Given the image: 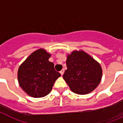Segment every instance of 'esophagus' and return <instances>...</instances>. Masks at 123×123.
Listing matches in <instances>:
<instances>
[{"instance_id":"esophagus-1","label":"esophagus","mask_w":123,"mask_h":123,"mask_svg":"<svg viewBox=\"0 0 123 123\" xmlns=\"http://www.w3.org/2000/svg\"><path fill=\"white\" fill-rule=\"evenodd\" d=\"M64 72H65L64 69H62V70H61V71L60 72V74H61V75H62V76H63V74Z\"/></svg>"}]
</instances>
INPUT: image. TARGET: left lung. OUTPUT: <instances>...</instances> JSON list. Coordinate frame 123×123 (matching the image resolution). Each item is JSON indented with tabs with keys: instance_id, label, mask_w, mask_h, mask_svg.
Here are the masks:
<instances>
[{
	"instance_id": "obj_1",
	"label": "left lung",
	"mask_w": 123,
	"mask_h": 123,
	"mask_svg": "<svg viewBox=\"0 0 123 123\" xmlns=\"http://www.w3.org/2000/svg\"><path fill=\"white\" fill-rule=\"evenodd\" d=\"M67 69L63 78L76 94H86L98 86L102 78L100 64L83 51H74L67 55Z\"/></svg>"
}]
</instances>
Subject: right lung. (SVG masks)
<instances>
[{
  "label": "right lung",
  "mask_w": 123,
  "mask_h": 123,
  "mask_svg": "<svg viewBox=\"0 0 123 123\" xmlns=\"http://www.w3.org/2000/svg\"><path fill=\"white\" fill-rule=\"evenodd\" d=\"M51 55L43 49L29 55L19 67L18 80L22 90L33 98H42L51 92L61 74L56 71L49 58Z\"/></svg>",
  "instance_id": "add662e5"
}]
</instances>
